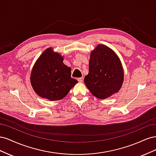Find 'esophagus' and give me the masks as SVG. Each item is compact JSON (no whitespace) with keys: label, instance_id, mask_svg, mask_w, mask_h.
<instances>
[{"label":"esophagus","instance_id":"1","mask_svg":"<svg viewBox=\"0 0 156 156\" xmlns=\"http://www.w3.org/2000/svg\"><path fill=\"white\" fill-rule=\"evenodd\" d=\"M77 81L79 82V83H83V77H79L77 79Z\"/></svg>","mask_w":156,"mask_h":156}]
</instances>
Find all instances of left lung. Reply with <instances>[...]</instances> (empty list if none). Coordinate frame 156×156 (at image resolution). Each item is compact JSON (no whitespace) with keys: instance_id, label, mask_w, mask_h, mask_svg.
Listing matches in <instances>:
<instances>
[{"instance_id":"8db88e82","label":"left lung","mask_w":156,"mask_h":156,"mask_svg":"<svg viewBox=\"0 0 156 156\" xmlns=\"http://www.w3.org/2000/svg\"><path fill=\"white\" fill-rule=\"evenodd\" d=\"M84 81L90 92L101 100L119 92L124 81L119 56L106 45H98L90 54L89 72Z\"/></svg>"}]
</instances>
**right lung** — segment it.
Returning <instances> with one entry per match:
<instances>
[{
  "instance_id": "right-lung-1",
  "label": "right lung",
  "mask_w": 156,
  "mask_h": 156,
  "mask_svg": "<svg viewBox=\"0 0 156 156\" xmlns=\"http://www.w3.org/2000/svg\"><path fill=\"white\" fill-rule=\"evenodd\" d=\"M30 83L37 95L56 101L66 96L77 81L71 77V68L63 63L62 56L48 48L33 66Z\"/></svg>"
}]
</instances>
